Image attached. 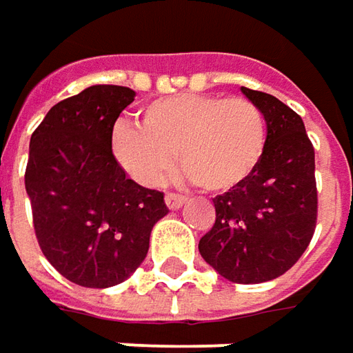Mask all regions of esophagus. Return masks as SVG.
Wrapping results in <instances>:
<instances>
[{"instance_id": "34e87169", "label": "esophagus", "mask_w": 353, "mask_h": 353, "mask_svg": "<svg viewBox=\"0 0 353 353\" xmlns=\"http://www.w3.org/2000/svg\"><path fill=\"white\" fill-rule=\"evenodd\" d=\"M184 202H186V198H184V196H179V194L169 192L165 196V204H167L169 210H179V208L184 205Z\"/></svg>"}]
</instances>
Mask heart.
<instances>
[{
	"label": "heart",
	"instance_id": "obj_1",
	"mask_svg": "<svg viewBox=\"0 0 353 353\" xmlns=\"http://www.w3.org/2000/svg\"><path fill=\"white\" fill-rule=\"evenodd\" d=\"M266 118L245 97L182 93L141 110V122L118 120L112 157L130 179L155 188L174 167L208 192H229L256 171L266 151Z\"/></svg>",
	"mask_w": 353,
	"mask_h": 353
}]
</instances>
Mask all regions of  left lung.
<instances>
[{"mask_svg": "<svg viewBox=\"0 0 353 353\" xmlns=\"http://www.w3.org/2000/svg\"><path fill=\"white\" fill-rule=\"evenodd\" d=\"M241 91L266 118V151L248 181L215 196V223L198 250L225 280L262 283L290 270L313 239L314 149L290 106L262 91Z\"/></svg>", "mask_w": 353, "mask_h": 353, "instance_id": "left-lung-1", "label": "left lung"}]
</instances>
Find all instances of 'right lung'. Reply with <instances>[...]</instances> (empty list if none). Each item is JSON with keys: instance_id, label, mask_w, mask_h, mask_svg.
<instances>
[{"instance_id": "add662e5", "label": "right lung", "mask_w": 353, "mask_h": 353, "mask_svg": "<svg viewBox=\"0 0 353 353\" xmlns=\"http://www.w3.org/2000/svg\"><path fill=\"white\" fill-rule=\"evenodd\" d=\"M136 93L93 85L60 101L30 136L25 172L32 221L48 262L83 288H112L145 260L165 196L128 179L112 130Z\"/></svg>"}]
</instances>
